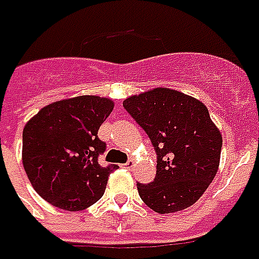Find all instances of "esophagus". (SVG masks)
<instances>
[{"instance_id":"obj_1","label":"esophagus","mask_w":259,"mask_h":259,"mask_svg":"<svg viewBox=\"0 0 259 259\" xmlns=\"http://www.w3.org/2000/svg\"><path fill=\"white\" fill-rule=\"evenodd\" d=\"M133 165H135V161L133 160H127L123 164V167L127 168V169H132V168H133Z\"/></svg>"}]
</instances>
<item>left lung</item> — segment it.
Listing matches in <instances>:
<instances>
[{
    "instance_id": "left-lung-1",
    "label": "left lung",
    "mask_w": 259,
    "mask_h": 259,
    "mask_svg": "<svg viewBox=\"0 0 259 259\" xmlns=\"http://www.w3.org/2000/svg\"><path fill=\"white\" fill-rule=\"evenodd\" d=\"M123 108L147 133L157 154L154 181L137 182L143 202L161 214L193 205L218 172L223 144L207 108L168 88L130 97Z\"/></svg>"
}]
</instances>
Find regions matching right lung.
<instances>
[{"instance_id":"add662e5","label":"right lung","mask_w":259,"mask_h":259,"mask_svg":"<svg viewBox=\"0 0 259 259\" xmlns=\"http://www.w3.org/2000/svg\"><path fill=\"white\" fill-rule=\"evenodd\" d=\"M111 99L94 95L54 102L29 120L22 135V161L35 191L50 205L82 210L102 198L116 164L102 167L106 143L99 126L111 115Z\"/></svg>"}]
</instances>
